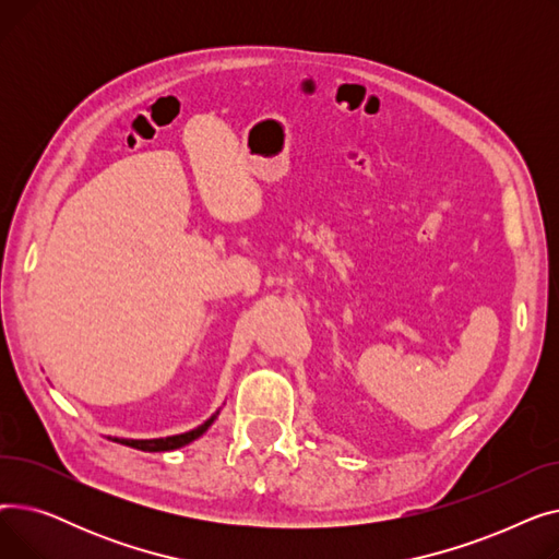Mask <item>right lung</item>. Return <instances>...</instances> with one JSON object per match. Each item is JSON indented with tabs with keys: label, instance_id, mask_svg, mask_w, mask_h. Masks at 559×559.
<instances>
[{
	"label": "right lung",
	"instance_id": "obj_1",
	"mask_svg": "<svg viewBox=\"0 0 559 559\" xmlns=\"http://www.w3.org/2000/svg\"><path fill=\"white\" fill-rule=\"evenodd\" d=\"M217 415H213L209 421H203L201 426H197L194 430H188V432H181V435H171V437H158V439H120L115 437L112 442L117 444H124V447H131V449H140V451H150V453H158V451H174V449H181L190 442H194L197 437H201L205 430L211 428V424L215 421Z\"/></svg>",
	"mask_w": 559,
	"mask_h": 559
}]
</instances>
